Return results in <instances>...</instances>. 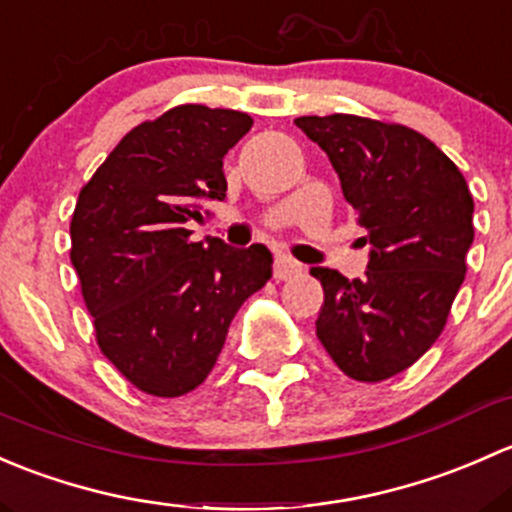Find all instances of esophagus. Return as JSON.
I'll return each mask as SVG.
<instances>
[{
    "label": "esophagus",
    "instance_id": "esophagus-1",
    "mask_svg": "<svg viewBox=\"0 0 512 512\" xmlns=\"http://www.w3.org/2000/svg\"><path fill=\"white\" fill-rule=\"evenodd\" d=\"M300 273H303V266L288 256H278L276 263H273V278L276 281H291V278L300 276Z\"/></svg>",
    "mask_w": 512,
    "mask_h": 512
}]
</instances>
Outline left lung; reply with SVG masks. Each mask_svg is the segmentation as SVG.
<instances>
[{
  "label": "left lung",
  "mask_w": 512,
  "mask_h": 512,
  "mask_svg": "<svg viewBox=\"0 0 512 512\" xmlns=\"http://www.w3.org/2000/svg\"><path fill=\"white\" fill-rule=\"evenodd\" d=\"M295 125L330 157L370 244L365 278L310 268L325 291L315 333L347 377L382 382L444 330L466 278L473 197L449 157L407 125L345 113Z\"/></svg>",
  "instance_id": "left-lung-1"
}]
</instances>
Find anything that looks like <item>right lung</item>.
I'll return each instance as SVG.
<instances>
[{
  "label": "right lung",
  "mask_w": 512,
  "mask_h": 512,
  "mask_svg": "<svg viewBox=\"0 0 512 512\" xmlns=\"http://www.w3.org/2000/svg\"><path fill=\"white\" fill-rule=\"evenodd\" d=\"M239 110L177 105L130 130L78 194L71 263L100 352L133 387L182 397L207 379L244 300L266 286V246L192 241L226 197L224 155L251 130Z\"/></svg>",
  "instance_id": "1"
}]
</instances>
